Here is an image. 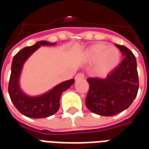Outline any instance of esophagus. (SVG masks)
I'll use <instances>...</instances> for the list:
<instances>
[{
    "label": "esophagus",
    "instance_id": "esophagus-1",
    "mask_svg": "<svg viewBox=\"0 0 149 149\" xmlns=\"http://www.w3.org/2000/svg\"><path fill=\"white\" fill-rule=\"evenodd\" d=\"M84 75L83 73H77V74L76 75V77H75V80L76 81H79V80H81V79H84Z\"/></svg>",
    "mask_w": 149,
    "mask_h": 149
}]
</instances>
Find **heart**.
Returning a JSON list of instances; mask_svg holds the SVG:
<instances>
[{"instance_id":"heart-1","label":"heart","mask_w":149,"mask_h":149,"mask_svg":"<svg viewBox=\"0 0 149 149\" xmlns=\"http://www.w3.org/2000/svg\"><path fill=\"white\" fill-rule=\"evenodd\" d=\"M85 60L95 62L94 70L98 74H106L118 65L120 61V52L114 46L100 42L91 45L84 52Z\"/></svg>"}]
</instances>
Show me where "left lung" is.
I'll return each instance as SVG.
<instances>
[{
    "label": "left lung",
    "mask_w": 149,
    "mask_h": 149,
    "mask_svg": "<svg viewBox=\"0 0 149 149\" xmlns=\"http://www.w3.org/2000/svg\"><path fill=\"white\" fill-rule=\"evenodd\" d=\"M125 57L105 78L89 77L85 104L91 112L104 116L127 109L136 97L139 88L136 60L123 45H116Z\"/></svg>",
    "instance_id": "1"
}]
</instances>
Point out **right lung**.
I'll use <instances>...</instances> for the list:
<instances>
[{"mask_svg":"<svg viewBox=\"0 0 149 149\" xmlns=\"http://www.w3.org/2000/svg\"><path fill=\"white\" fill-rule=\"evenodd\" d=\"M56 44V42L40 40L34 45L22 49L13 59L8 88V94L17 109L25 116L30 118H45L53 115L60 108V98L63 92L68 89L74 83V79L65 81L45 93L35 97L29 96L21 88L20 77L25 61L40 46H52Z\"/></svg>","mask_w":149,"mask_h":149,"instance_id":"add662e5","label":"right lung"}]
</instances>
